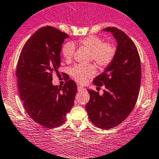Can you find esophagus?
<instances>
[{"mask_svg":"<svg viewBox=\"0 0 159 159\" xmlns=\"http://www.w3.org/2000/svg\"><path fill=\"white\" fill-rule=\"evenodd\" d=\"M77 89H78V91H82V90H85V89H85L84 87H83V86H78Z\"/></svg>","mask_w":159,"mask_h":159,"instance_id":"obj_1","label":"esophagus"}]
</instances>
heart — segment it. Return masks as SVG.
Returning a JSON list of instances; mask_svg holds the SVG:
<instances>
[{
    "mask_svg": "<svg viewBox=\"0 0 159 159\" xmlns=\"http://www.w3.org/2000/svg\"><path fill=\"white\" fill-rule=\"evenodd\" d=\"M79 45L92 52L91 59H93L101 67L105 68L110 65L115 57L116 48L110 43H104L102 39L96 36H88L81 39ZM75 51L73 42H67L62 48L63 57L66 61H70ZM96 67L93 64L75 66L71 70V74L75 80L80 83H85L89 78L96 74Z\"/></svg>",
    "mask_w": 159,
    "mask_h": 159,
    "instance_id": "b5f03b06",
    "label": "heart"
}]
</instances>
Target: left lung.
Segmentation results:
<instances>
[{
  "label": "left lung",
  "instance_id": "obj_1",
  "mask_svg": "<svg viewBox=\"0 0 159 159\" xmlns=\"http://www.w3.org/2000/svg\"><path fill=\"white\" fill-rule=\"evenodd\" d=\"M117 41L115 57L103 73L93 80L94 85L104 86L103 95L88 90L90 99L86 105L94 125L107 129L120 124L136 105L141 82V64L137 48L122 30L107 27Z\"/></svg>",
  "mask_w": 159,
  "mask_h": 159
}]
</instances>
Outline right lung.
Segmentation results:
<instances>
[{
	"mask_svg": "<svg viewBox=\"0 0 159 159\" xmlns=\"http://www.w3.org/2000/svg\"><path fill=\"white\" fill-rule=\"evenodd\" d=\"M68 37L52 26L42 27L25 42L16 66L25 110L34 121L49 129L65 122L77 92L72 80H68L62 89L52 84L53 73L59 74L62 44Z\"/></svg>",
	"mask_w": 159,
	"mask_h": 159,
	"instance_id": "add662e5",
	"label": "right lung"
}]
</instances>
